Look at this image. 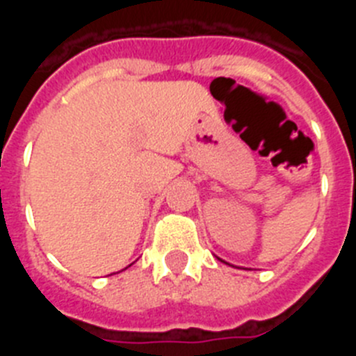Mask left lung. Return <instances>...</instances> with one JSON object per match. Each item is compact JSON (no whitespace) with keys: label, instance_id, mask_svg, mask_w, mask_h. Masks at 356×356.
I'll return each instance as SVG.
<instances>
[{"label":"left lung","instance_id":"left-lung-1","mask_svg":"<svg viewBox=\"0 0 356 356\" xmlns=\"http://www.w3.org/2000/svg\"><path fill=\"white\" fill-rule=\"evenodd\" d=\"M219 260H221V259H219ZM221 262H225V260H221ZM225 264H228V262H225ZM228 266H229V264H228Z\"/></svg>","mask_w":356,"mask_h":356}]
</instances>
